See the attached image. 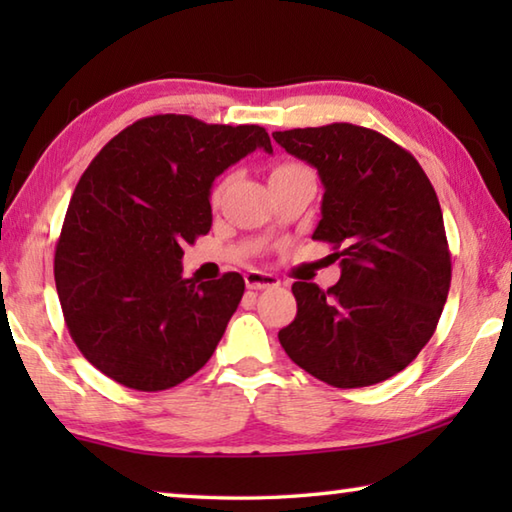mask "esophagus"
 I'll list each match as a JSON object with an SVG mask.
<instances>
[{"instance_id":"obj_1","label":"esophagus","mask_w":512,"mask_h":512,"mask_svg":"<svg viewBox=\"0 0 512 512\" xmlns=\"http://www.w3.org/2000/svg\"><path fill=\"white\" fill-rule=\"evenodd\" d=\"M244 280H246L248 289H271V287H277V284H280V280H277L275 275L262 273V271H248L244 275Z\"/></svg>"}]
</instances>
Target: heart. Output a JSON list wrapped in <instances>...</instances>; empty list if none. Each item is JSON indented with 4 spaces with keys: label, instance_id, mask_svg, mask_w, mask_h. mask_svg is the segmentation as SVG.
Listing matches in <instances>:
<instances>
[{
    "label": "heart",
    "instance_id": "b5f03b06",
    "mask_svg": "<svg viewBox=\"0 0 512 512\" xmlns=\"http://www.w3.org/2000/svg\"><path fill=\"white\" fill-rule=\"evenodd\" d=\"M291 167H296V164H280V167H275V169H273V173H275V171H284V169H291ZM221 192H223V185H219V187H216V189H214V192H212V198H214V201H216V198H219V196H221Z\"/></svg>",
    "mask_w": 512,
    "mask_h": 512
}]
</instances>
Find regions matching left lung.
Returning <instances> with one entry per match:
<instances>
[{"instance_id": "left-lung-1", "label": "left lung", "mask_w": 512, "mask_h": 512, "mask_svg": "<svg viewBox=\"0 0 512 512\" xmlns=\"http://www.w3.org/2000/svg\"><path fill=\"white\" fill-rule=\"evenodd\" d=\"M273 140L318 169L325 194L314 239L341 259V280L327 291L293 282L298 314L277 339L329 386L379 384L418 357L443 314L452 255L438 196L418 160L370 128L341 121Z\"/></svg>"}]
</instances>
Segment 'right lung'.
<instances>
[{
  "label": "right lung",
  "mask_w": 512,
  "mask_h": 512,
  "mask_svg": "<svg viewBox=\"0 0 512 512\" xmlns=\"http://www.w3.org/2000/svg\"><path fill=\"white\" fill-rule=\"evenodd\" d=\"M255 149L273 153L262 126L155 115L85 169L56 244V289L76 348L117 384L167 391L210 361L246 282L185 280L180 259L210 232L214 178Z\"/></svg>",
  "instance_id": "add662e5"
}]
</instances>
